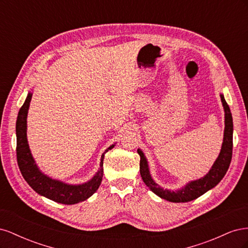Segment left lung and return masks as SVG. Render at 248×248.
Returning <instances> with one entry per match:
<instances>
[{"label":"left lung","instance_id":"obj_1","mask_svg":"<svg viewBox=\"0 0 248 248\" xmlns=\"http://www.w3.org/2000/svg\"><path fill=\"white\" fill-rule=\"evenodd\" d=\"M220 98L224 110L223 141L218 157H217L213 166L204 177L198 180H193V181H190L183 186L182 188L177 190L164 189L153 180L151 172H150L149 163L146 156L140 149H138V153L140 156V171L141 179L149 187L150 190H152L156 196L171 202H190L202 196L208 190L212 189L213 187H215L221 181L224 175H226L230 167L232 153V118L231 109L226 99H224L223 94H220Z\"/></svg>","mask_w":248,"mask_h":248}]
</instances>
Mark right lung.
Here are the masks:
<instances>
[{
  "label": "right lung",
  "mask_w": 248,
  "mask_h": 248,
  "mask_svg": "<svg viewBox=\"0 0 248 248\" xmlns=\"http://www.w3.org/2000/svg\"><path fill=\"white\" fill-rule=\"evenodd\" d=\"M32 99V93L29 92L25 103L18 111L16 120V156L19 170L28 184L42 197L65 205H74L84 202L99 188L103 177V158L108 150L116 144L108 147L101 156L100 168L96 174L82 184H69L57 179H52L44 174L37 166L29 147L27 138V117Z\"/></svg>",
  "instance_id": "1"
}]
</instances>
